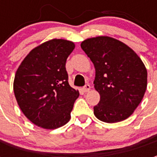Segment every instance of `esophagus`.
Instances as JSON below:
<instances>
[{
	"instance_id": "34e87169",
	"label": "esophagus",
	"mask_w": 157,
	"mask_h": 157,
	"mask_svg": "<svg viewBox=\"0 0 157 157\" xmlns=\"http://www.w3.org/2000/svg\"><path fill=\"white\" fill-rule=\"evenodd\" d=\"M83 91L85 92H87L90 91V89H91V86L89 85V84H86V85H85L84 86H83Z\"/></svg>"
}]
</instances>
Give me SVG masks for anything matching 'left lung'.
<instances>
[{"mask_svg":"<svg viewBox=\"0 0 157 157\" xmlns=\"http://www.w3.org/2000/svg\"><path fill=\"white\" fill-rule=\"evenodd\" d=\"M81 47L94 65V87L100 101L94 106L99 120L117 123L134 113L147 86V71L132 48L119 40L99 36L84 40Z\"/></svg>","mask_w":157,"mask_h":157,"instance_id":"obj_1","label":"left lung"}]
</instances>
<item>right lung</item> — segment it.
I'll list each match as a JSON object with an SVG mask.
<instances>
[{
    "mask_svg": "<svg viewBox=\"0 0 157 157\" xmlns=\"http://www.w3.org/2000/svg\"><path fill=\"white\" fill-rule=\"evenodd\" d=\"M71 41L51 39L36 47L16 72L13 90L23 114L39 127L55 129L71 119L79 92L69 85L65 62Z\"/></svg>",
    "mask_w": 157,
    "mask_h": 157,
    "instance_id": "1",
    "label": "right lung"
}]
</instances>
